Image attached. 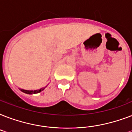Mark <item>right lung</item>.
<instances>
[{
    "label": "right lung",
    "mask_w": 132,
    "mask_h": 132,
    "mask_svg": "<svg viewBox=\"0 0 132 132\" xmlns=\"http://www.w3.org/2000/svg\"><path fill=\"white\" fill-rule=\"evenodd\" d=\"M40 88V90H23V89H20V90H21L22 92L26 93V94H37V93H39V92H42V90H44V88Z\"/></svg>",
    "instance_id": "right-lung-1"
}]
</instances>
